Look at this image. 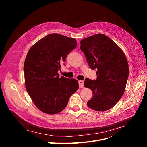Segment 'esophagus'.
I'll list each match as a JSON object with an SVG mask.
<instances>
[{"mask_svg":"<svg viewBox=\"0 0 147 147\" xmlns=\"http://www.w3.org/2000/svg\"><path fill=\"white\" fill-rule=\"evenodd\" d=\"M78 84H79V87L80 88H82L84 87V81L82 80H78Z\"/></svg>","mask_w":147,"mask_h":147,"instance_id":"esophagus-1","label":"esophagus"}]
</instances>
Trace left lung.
I'll return each mask as SVG.
<instances>
[{
  "instance_id": "8db88e82",
  "label": "left lung",
  "mask_w": 147,
  "mask_h": 147,
  "mask_svg": "<svg viewBox=\"0 0 147 147\" xmlns=\"http://www.w3.org/2000/svg\"><path fill=\"white\" fill-rule=\"evenodd\" d=\"M80 49L92 70L96 69V80L86 78L85 87L92 92L89 108L106 111L119 101L129 77V65L123 51L109 37L98 34L80 41Z\"/></svg>"
}]
</instances>
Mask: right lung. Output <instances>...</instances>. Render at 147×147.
<instances>
[{
  "mask_svg": "<svg viewBox=\"0 0 147 147\" xmlns=\"http://www.w3.org/2000/svg\"><path fill=\"white\" fill-rule=\"evenodd\" d=\"M77 41L59 34H49L31 47L24 72L26 90L35 105L44 113L54 115L63 110L78 89L74 78L59 77L58 70Z\"/></svg>",
  "mask_w": 147,
  "mask_h": 147,
  "instance_id": "add662e5",
  "label": "right lung"
}]
</instances>
